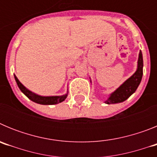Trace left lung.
<instances>
[{"instance_id":"obj_1","label":"left lung","mask_w":157,"mask_h":157,"mask_svg":"<svg viewBox=\"0 0 157 157\" xmlns=\"http://www.w3.org/2000/svg\"><path fill=\"white\" fill-rule=\"evenodd\" d=\"M142 75H143V57H142V52L140 51L136 71L122 85L118 87L114 92L110 94L109 98L105 101V103L108 105L121 103L128 99L138 89L142 78Z\"/></svg>"}]
</instances>
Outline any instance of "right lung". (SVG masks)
I'll return each instance as SVG.
<instances>
[{
  "label": "right lung",
  "instance_id": "add662e5",
  "mask_svg": "<svg viewBox=\"0 0 157 157\" xmlns=\"http://www.w3.org/2000/svg\"><path fill=\"white\" fill-rule=\"evenodd\" d=\"M15 79H16V83H17L18 87L19 90H21L23 94L27 96V98L30 100V101H34L37 104H40V105H56V104L61 103L62 101H64L67 97L68 94V90L67 91V94H63L61 96H41L38 94H36L33 93L32 91L29 90L28 89L26 88L22 84L19 80L18 79V78L16 77V75H14Z\"/></svg>",
  "mask_w": 157,
  "mask_h": 157
}]
</instances>
